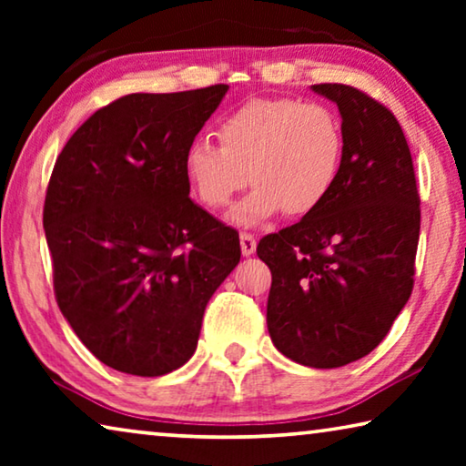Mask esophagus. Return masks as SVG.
Returning <instances> with one entry per match:
<instances>
[{
  "label": "esophagus",
  "mask_w": 466,
  "mask_h": 466,
  "mask_svg": "<svg viewBox=\"0 0 466 466\" xmlns=\"http://www.w3.org/2000/svg\"><path fill=\"white\" fill-rule=\"evenodd\" d=\"M240 248L244 257H250L252 252L257 250V238L250 232H242L240 234Z\"/></svg>",
  "instance_id": "1"
}]
</instances>
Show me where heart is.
I'll list each match as a JSON object with an SVG mask.
<instances>
[{
	"instance_id": "obj_1",
	"label": "heart",
	"mask_w": 466,
	"mask_h": 466,
	"mask_svg": "<svg viewBox=\"0 0 466 466\" xmlns=\"http://www.w3.org/2000/svg\"><path fill=\"white\" fill-rule=\"evenodd\" d=\"M219 144L195 137L185 149V175L211 209L234 201L248 178L250 195L234 211L242 226L286 209L304 218L329 199L343 164V131L335 113L319 102L258 98L244 102L218 127Z\"/></svg>"
}]
</instances>
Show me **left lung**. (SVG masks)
I'll list each match as a JSON object with an SVG mask.
<instances>
[{"label":"left lung","instance_id":"obj_1","mask_svg":"<svg viewBox=\"0 0 466 466\" xmlns=\"http://www.w3.org/2000/svg\"><path fill=\"white\" fill-rule=\"evenodd\" d=\"M341 113L343 164L329 199L267 234V329L283 356L341 368L368 356L413 291L420 191L405 133L389 108L353 86L317 84Z\"/></svg>","mask_w":466,"mask_h":466}]
</instances>
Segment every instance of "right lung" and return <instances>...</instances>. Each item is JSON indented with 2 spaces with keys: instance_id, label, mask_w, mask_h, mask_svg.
I'll use <instances>...</instances> for the list:
<instances>
[{
  "instance_id": "add662e5",
  "label": "right lung",
  "mask_w": 466,
  "mask_h": 466,
  "mask_svg": "<svg viewBox=\"0 0 466 466\" xmlns=\"http://www.w3.org/2000/svg\"><path fill=\"white\" fill-rule=\"evenodd\" d=\"M226 92L127 94L55 162L43 209L55 298L80 341L119 372L187 364L205 306L240 261L238 232L191 201L183 164Z\"/></svg>"
}]
</instances>
